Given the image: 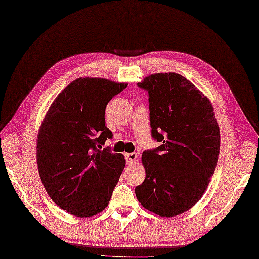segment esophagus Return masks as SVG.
<instances>
[{
    "mask_svg": "<svg viewBox=\"0 0 259 259\" xmlns=\"http://www.w3.org/2000/svg\"><path fill=\"white\" fill-rule=\"evenodd\" d=\"M125 158H126V161H127L128 165H131L132 162L135 161L137 159V154L135 153H128L125 155Z\"/></svg>",
    "mask_w": 259,
    "mask_h": 259,
    "instance_id": "esophagus-1",
    "label": "esophagus"
}]
</instances>
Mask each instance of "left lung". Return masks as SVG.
<instances>
[{
  "instance_id": "obj_1",
  "label": "left lung",
  "mask_w": 259,
  "mask_h": 259,
  "mask_svg": "<svg viewBox=\"0 0 259 259\" xmlns=\"http://www.w3.org/2000/svg\"><path fill=\"white\" fill-rule=\"evenodd\" d=\"M137 85L148 92L151 136L161 145L143 151L146 177L140 203L160 217L184 213L202 198L220 154V128L204 94L181 74L155 73Z\"/></svg>"
}]
</instances>
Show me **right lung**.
I'll return each mask as SVG.
<instances>
[{"mask_svg":"<svg viewBox=\"0 0 259 259\" xmlns=\"http://www.w3.org/2000/svg\"><path fill=\"white\" fill-rule=\"evenodd\" d=\"M127 83L79 78L55 99L37 137V166L54 202L72 215L93 217L109 205L125 167L122 154L103 149L112 132L105 108Z\"/></svg>","mask_w":259,"mask_h":259,"instance_id":"obj_1","label":"right lung"}]
</instances>
